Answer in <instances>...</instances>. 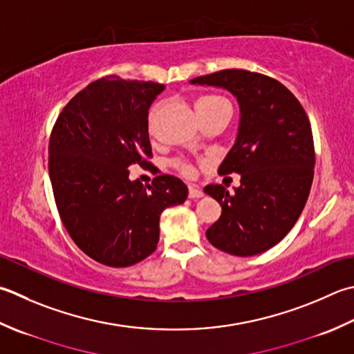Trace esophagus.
Listing matches in <instances>:
<instances>
[{
  "label": "esophagus",
  "mask_w": 354,
  "mask_h": 354,
  "mask_svg": "<svg viewBox=\"0 0 354 354\" xmlns=\"http://www.w3.org/2000/svg\"><path fill=\"white\" fill-rule=\"evenodd\" d=\"M203 196H204L203 190L196 189L195 185H190V187H189V198H192V199H198V198H203Z\"/></svg>",
  "instance_id": "1"
}]
</instances>
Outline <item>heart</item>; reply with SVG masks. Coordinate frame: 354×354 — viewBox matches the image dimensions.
Returning <instances> with one entry per match:
<instances>
[{
	"label": "heart",
	"instance_id": "b5f03b06",
	"mask_svg": "<svg viewBox=\"0 0 354 354\" xmlns=\"http://www.w3.org/2000/svg\"><path fill=\"white\" fill-rule=\"evenodd\" d=\"M162 107H164V102L159 101V102H155L150 109L149 120H147V126H149L150 133H153L155 122L158 120L159 113H161ZM196 112H198V116L201 120V118H205L207 115H212V113H216V112H230V104H228V101L225 98H223V96L204 95L196 101ZM176 167L181 170L184 175H192V173H193L190 165L185 164V162H178Z\"/></svg>",
	"mask_w": 354,
	"mask_h": 354
}]
</instances>
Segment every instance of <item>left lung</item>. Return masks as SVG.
Segmentation results:
<instances>
[{
	"label": "left lung",
	"instance_id": "obj_1",
	"mask_svg": "<svg viewBox=\"0 0 354 354\" xmlns=\"http://www.w3.org/2000/svg\"><path fill=\"white\" fill-rule=\"evenodd\" d=\"M190 84L225 88L239 104L236 140L218 171L239 173L241 185L233 192L219 184L204 187L223 207L207 239L233 256L267 252L292 230L313 183L315 147L306 110L286 86L261 73L230 68Z\"/></svg>",
	"mask_w": 354,
	"mask_h": 354
}]
</instances>
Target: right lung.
<instances>
[{
  "instance_id": "1",
  "label": "right lung",
  "mask_w": 354,
  "mask_h": 354,
  "mask_svg": "<svg viewBox=\"0 0 354 354\" xmlns=\"http://www.w3.org/2000/svg\"><path fill=\"white\" fill-rule=\"evenodd\" d=\"M165 86L120 76L90 82L62 109L48 142V175L62 224L100 264L130 267L156 250L159 216L184 204L179 178L131 181L129 167L150 165L149 109Z\"/></svg>"
}]
</instances>
